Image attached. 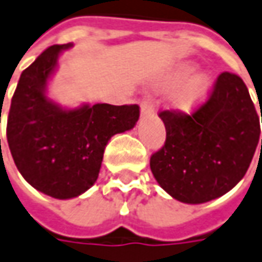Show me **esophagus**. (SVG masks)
Returning <instances> with one entry per match:
<instances>
[{
  "mask_svg": "<svg viewBox=\"0 0 262 262\" xmlns=\"http://www.w3.org/2000/svg\"><path fill=\"white\" fill-rule=\"evenodd\" d=\"M155 112V104L152 103L150 99H143L142 104H140V113L142 116H147V115H152Z\"/></svg>",
  "mask_w": 262,
  "mask_h": 262,
  "instance_id": "1",
  "label": "esophagus"
}]
</instances>
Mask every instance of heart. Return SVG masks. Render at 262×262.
I'll return each mask as SVG.
<instances>
[{"instance_id":"heart-1","label":"heart","mask_w":262,"mask_h":262,"mask_svg":"<svg viewBox=\"0 0 262 262\" xmlns=\"http://www.w3.org/2000/svg\"><path fill=\"white\" fill-rule=\"evenodd\" d=\"M191 71V67H185L181 71H178L172 77V83L182 81L183 79H186L189 76ZM208 89H209V77L206 74H196L175 94L173 106L179 110H182V112L191 110L205 97Z\"/></svg>"}]
</instances>
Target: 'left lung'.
Segmentation results:
<instances>
[{
  "label": "left lung",
  "instance_id": "left-lung-1",
  "mask_svg": "<svg viewBox=\"0 0 262 262\" xmlns=\"http://www.w3.org/2000/svg\"><path fill=\"white\" fill-rule=\"evenodd\" d=\"M159 117L166 140L150 156V169L172 198L204 204L225 195L247 173L261 129L239 76L221 73L209 97L191 115L163 110Z\"/></svg>",
  "mask_w": 262,
  "mask_h": 262
}]
</instances>
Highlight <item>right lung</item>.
Here are the masks:
<instances>
[{"mask_svg":"<svg viewBox=\"0 0 262 262\" xmlns=\"http://www.w3.org/2000/svg\"><path fill=\"white\" fill-rule=\"evenodd\" d=\"M71 46H51L21 73L7 120V140L19 173L57 199L76 198L94 185L110 138L133 129L140 113L138 104L63 108L50 100L47 83L60 53Z\"/></svg>","mask_w":262,"mask_h":262,"instance_id":"right-lung-1","label":"right lung"}]
</instances>
